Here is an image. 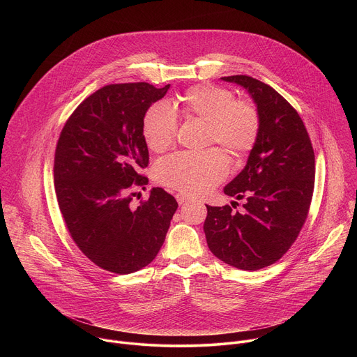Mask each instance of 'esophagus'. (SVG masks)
Returning a JSON list of instances; mask_svg holds the SVG:
<instances>
[{"label": "esophagus", "instance_id": "34e87169", "mask_svg": "<svg viewBox=\"0 0 357 357\" xmlns=\"http://www.w3.org/2000/svg\"><path fill=\"white\" fill-rule=\"evenodd\" d=\"M176 200H178L179 205H183V203H186V202L190 200V197L186 196V195H183V193H178V195H176Z\"/></svg>", "mask_w": 357, "mask_h": 357}]
</instances>
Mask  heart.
<instances>
[{"instance_id":"b5f03b06","label":"heart","mask_w":357,"mask_h":357,"mask_svg":"<svg viewBox=\"0 0 357 357\" xmlns=\"http://www.w3.org/2000/svg\"><path fill=\"white\" fill-rule=\"evenodd\" d=\"M186 116L208 123V142H218L233 155L250 151L257 139L260 119L251 103L234 100L231 91L199 84L181 98ZM178 130V114L167 101L152 105L142 121V135L148 148L161 154L171 148ZM229 174L227 157L219 148L202 154H174L161 160L154 169L157 182L183 195L196 196L209 192Z\"/></svg>"}]
</instances>
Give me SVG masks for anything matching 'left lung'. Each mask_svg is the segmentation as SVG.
Masks as SVG:
<instances>
[{
	"mask_svg": "<svg viewBox=\"0 0 357 357\" xmlns=\"http://www.w3.org/2000/svg\"><path fill=\"white\" fill-rule=\"evenodd\" d=\"M222 80L245 89L257 107L260 128L244 169L225 186L227 196L245 197L244 212L206 205L203 230L219 260L256 271L278 261L307 220L315 155L299 114L271 86L243 75Z\"/></svg>",
	"mask_w": 357,
	"mask_h": 357,
	"instance_id": "obj_1",
	"label": "left lung"
}]
</instances>
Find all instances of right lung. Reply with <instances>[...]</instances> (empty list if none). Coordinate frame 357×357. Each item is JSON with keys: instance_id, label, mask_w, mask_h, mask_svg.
Instances as JSON below:
<instances>
[{"instance_id": "obj_1", "label": "right lung", "mask_w": 357, "mask_h": 357, "mask_svg": "<svg viewBox=\"0 0 357 357\" xmlns=\"http://www.w3.org/2000/svg\"><path fill=\"white\" fill-rule=\"evenodd\" d=\"M171 84H109L89 96L66 121L55 152V190L68 230L84 256L100 268L131 274L157 257L165 241L175 197L152 188L131 206L134 185L149 155L142 121Z\"/></svg>"}]
</instances>
